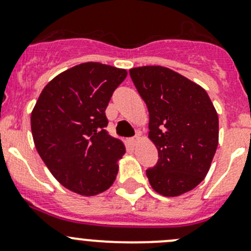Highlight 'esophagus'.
Wrapping results in <instances>:
<instances>
[{
	"label": "esophagus",
	"mask_w": 251,
	"mask_h": 251,
	"mask_svg": "<svg viewBox=\"0 0 251 251\" xmlns=\"http://www.w3.org/2000/svg\"><path fill=\"white\" fill-rule=\"evenodd\" d=\"M140 141H141V138L138 137V136H135V137H132V138H131V140H130V142L133 144V146H136V144H137Z\"/></svg>",
	"instance_id": "esophagus-1"
}]
</instances>
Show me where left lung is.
I'll use <instances>...</instances> for the list:
<instances>
[{
  "label": "left lung",
  "instance_id": "1",
  "mask_svg": "<svg viewBox=\"0 0 251 251\" xmlns=\"http://www.w3.org/2000/svg\"><path fill=\"white\" fill-rule=\"evenodd\" d=\"M130 75L149 113L148 138L159 160L147 170L151 188L178 197L205 178L219 144V116L198 83L160 65L132 68Z\"/></svg>",
  "mask_w": 251,
  "mask_h": 251
}]
</instances>
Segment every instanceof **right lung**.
Returning a JSON list of instances; mask_svg holds the SVG:
<instances>
[{
    "label": "right lung",
    "instance_id": "add662e5",
    "mask_svg": "<svg viewBox=\"0 0 251 251\" xmlns=\"http://www.w3.org/2000/svg\"><path fill=\"white\" fill-rule=\"evenodd\" d=\"M125 69L102 63L75 65L50 81L31 111L35 147L48 170L74 193L93 197L109 189L125 154L108 135L105 109Z\"/></svg>",
    "mask_w": 251,
    "mask_h": 251
}]
</instances>
